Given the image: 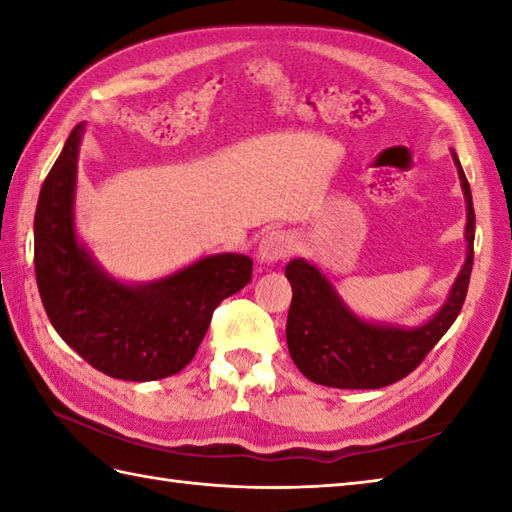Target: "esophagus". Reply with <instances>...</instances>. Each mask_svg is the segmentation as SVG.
I'll return each instance as SVG.
<instances>
[{
  "label": "esophagus",
  "instance_id": "esophagus-1",
  "mask_svg": "<svg viewBox=\"0 0 512 512\" xmlns=\"http://www.w3.org/2000/svg\"><path fill=\"white\" fill-rule=\"evenodd\" d=\"M292 253V239L284 231H270L259 242V259L266 264H275Z\"/></svg>",
  "mask_w": 512,
  "mask_h": 512
}]
</instances>
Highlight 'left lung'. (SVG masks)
<instances>
[{
  "label": "left lung",
  "instance_id": "1",
  "mask_svg": "<svg viewBox=\"0 0 512 512\" xmlns=\"http://www.w3.org/2000/svg\"><path fill=\"white\" fill-rule=\"evenodd\" d=\"M466 211V262L442 310L416 330L385 328L365 323L347 310L334 288L312 264L295 259L286 266L292 301L286 323V341L292 361L308 380L339 389H378L409 376L436 347L458 319L469 290L473 268L475 211L471 187L458 156Z\"/></svg>",
  "mask_w": 512,
  "mask_h": 512
}]
</instances>
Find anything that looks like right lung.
Wrapping results in <instances>:
<instances>
[{"label": "right lung", "instance_id": "right-lung-1", "mask_svg": "<svg viewBox=\"0 0 512 512\" xmlns=\"http://www.w3.org/2000/svg\"><path fill=\"white\" fill-rule=\"evenodd\" d=\"M83 125L43 180L35 211V275L52 328L99 372L121 380L178 374L198 352L215 308L253 277L246 255H213L149 286L101 273L74 235L72 202Z\"/></svg>", "mask_w": 512, "mask_h": 512}]
</instances>
